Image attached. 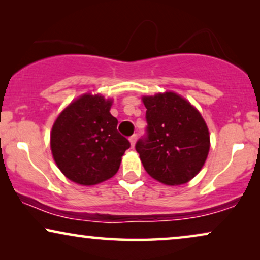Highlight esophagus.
I'll use <instances>...</instances> for the list:
<instances>
[{
  "mask_svg": "<svg viewBox=\"0 0 260 260\" xmlns=\"http://www.w3.org/2000/svg\"><path fill=\"white\" fill-rule=\"evenodd\" d=\"M136 140H137V135H136V134L133 135V136H131V137L129 138V141H130V143H131V148L135 147V143H136Z\"/></svg>",
  "mask_w": 260,
  "mask_h": 260,
  "instance_id": "34e87169",
  "label": "esophagus"
}]
</instances>
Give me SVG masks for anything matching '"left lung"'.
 Returning a JSON list of instances; mask_svg holds the SVG:
<instances>
[{
	"instance_id": "1",
	"label": "left lung",
	"mask_w": 260,
	"mask_h": 260,
	"mask_svg": "<svg viewBox=\"0 0 260 260\" xmlns=\"http://www.w3.org/2000/svg\"><path fill=\"white\" fill-rule=\"evenodd\" d=\"M143 103L148 125L135 148L144 169L169 186L188 182L200 172L209 151L204 118L174 92L143 97Z\"/></svg>"
}]
</instances>
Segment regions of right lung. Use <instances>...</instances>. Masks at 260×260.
I'll return each mask as SVG.
<instances>
[{"mask_svg": "<svg viewBox=\"0 0 260 260\" xmlns=\"http://www.w3.org/2000/svg\"><path fill=\"white\" fill-rule=\"evenodd\" d=\"M111 104L99 94H84L71 103L53 125V157L73 182L92 186L112 177L130 148V142L117 130Z\"/></svg>", "mask_w": 260, "mask_h": 260, "instance_id": "1", "label": "right lung"}]
</instances>
